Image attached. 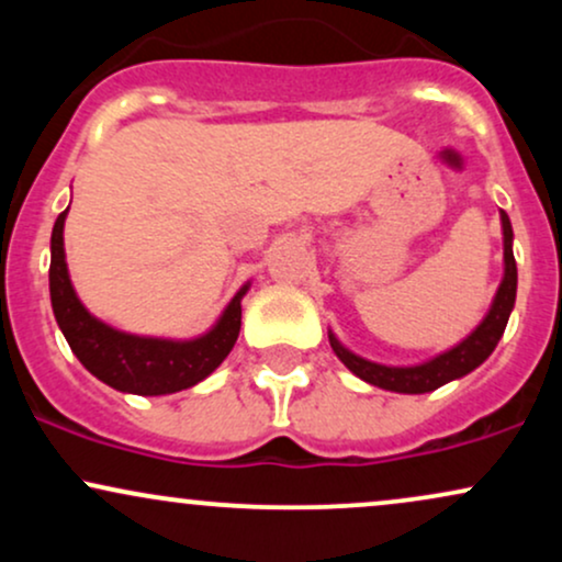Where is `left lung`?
<instances>
[{
    "instance_id": "1",
    "label": "left lung",
    "mask_w": 562,
    "mask_h": 562,
    "mask_svg": "<svg viewBox=\"0 0 562 562\" xmlns=\"http://www.w3.org/2000/svg\"><path fill=\"white\" fill-rule=\"evenodd\" d=\"M502 232H505V280H502L499 290H496L492 308H488L486 319L475 327L473 333L462 340L460 346L449 348L441 357L430 359V362L417 367H385L367 362V359L357 357L348 348L338 344V338L330 333V346L335 357L344 362L348 370L357 378L367 380V383L378 385V389L396 391V393H428L441 389L449 380H457L468 372H473L481 362H486L488 353L499 344L502 333H505L509 312L515 306V290H518V267H515L513 256V227L509 218L502 211Z\"/></svg>"
}]
</instances>
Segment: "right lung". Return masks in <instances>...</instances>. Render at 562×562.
Masks as SVG:
<instances>
[{
    "instance_id": "right-lung-1",
    "label": "right lung",
    "mask_w": 562,
    "mask_h": 562,
    "mask_svg": "<svg viewBox=\"0 0 562 562\" xmlns=\"http://www.w3.org/2000/svg\"><path fill=\"white\" fill-rule=\"evenodd\" d=\"M68 209L57 216L53 229V261H49V295L53 312L70 351L79 362L115 391L137 396H164L177 393L209 378L227 359L240 335L245 285L211 333L195 340H160L119 333L105 322L94 319L76 299L68 277L66 250H63V224Z\"/></svg>"
}]
</instances>
